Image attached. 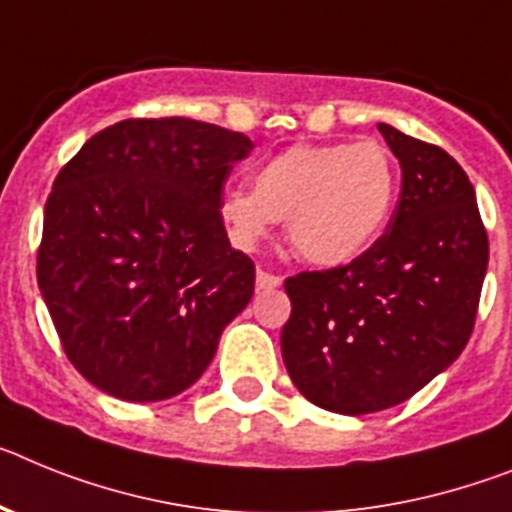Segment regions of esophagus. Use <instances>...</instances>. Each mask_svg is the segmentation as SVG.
Returning a JSON list of instances; mask_svg holds the SVG:
<instances>
[{
	"instance_id": "1",
	"label": "esophagus",
	"mask_w": 512,
	"mask_h": 512,
	"mask_svg": "<svg viewBox=\"0 0 512 512\" xmlns=\"http://www.w3.org/2000/svg\"><path fill=\"white\" fill-rule=\"evenodd\" d=\"M257 291H273V288H278L283 283L281 275L275 273H268V270H257Z\"/></svg>"
}]
</instances>
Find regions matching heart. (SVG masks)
I'll return each instance as SVG.
<instances>
[{
	"instance_id": "heart-1",
	"label": "heart",
	"mask_w": 512,
	"mask_h": 512,
	"mask_svg": "<svg viewBox=\"0 0 512 512\" xmlns=\"http://www.w3.org/2000/svg\"><path fill=\"white\" fill-rule=\"evenodd\" d=\"M397 167L379 141L293 144L252 172V193L226 188L219 219L231 242L255 250L275 221L301 260L340 268L384 231L397 201Z\"/></svg>"
}]
</instances>
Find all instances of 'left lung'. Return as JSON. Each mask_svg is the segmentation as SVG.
<instances>
[{"label":"left lung","instance_id":"8db88e82","mask_svg":"<svg viewBox=\"0 0 512 512\" xmlns=\"http://www.w3.org/2000/svg\"><path fill=\"white\" fill-rule=\"evenodd\" d=\"M379 131L402 167L386 231L350 265L286 281L288 376L311 404L340 415L402 404L459 358L490 260L461 164L394 126Z\"/></svg>","mask_w":512,"mask_h":512}]
</instances>
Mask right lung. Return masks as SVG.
Listing matches in <instances>:
<instances>
[{
    "instance_id": "obj_1",
    "label": "right lung",
    "mask_w": 512,
    "mask_h": 512,
    "mask_svg": "<svg viewBox=\"0 0 512 512\" xmlns=\"http://www.w3.org/2000/svg\"><path fill=\"white\" fill-rule=\"evenodd\" d=\"M255 149L190 118H128L59 172L43 213L38 288L84 379L162 402L201 379L250 304L255 265L219 219L231 167Z\"/></svg>"
}]
</instances>
